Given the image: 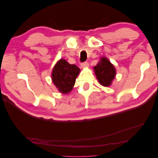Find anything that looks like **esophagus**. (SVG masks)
<instances>
[{
  "label": "esophagus",
  "mask_w": 158,
  "mask_h": 158,
  "mask_svg": "<svg viewBox=\"0 0 158 158\" xmlns=\"http://www.w3.org/2000/svg\"><path fill=\"white\" fill-rule=\"evenodd\" d=\"M81 66L82 68H87V67L89 66V64L87 61L83 62V63H82V64H81Z\"/></svg>",
  "instance_id": "esophagus-1"
}]
</instances>
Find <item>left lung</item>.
I'll return each instance as SVG.
<instances>
[{
  "instance_id": "obj_1",
  "label": "left lung",
  "mask_w": 158,
  "mask_h": 158,
  "mask_svg": "<svg viewBox=\"0 0 158 158\" xmlns=\"http://www.w3.org/2000/svg\"><path fill=\"white\" fill-rule=\"evenodd\" d=\"M94 71L99 84L109 87L116 76V70L111 62L105 57H102L100 61L94 67Z\"/></svg>"
}]
</instances>
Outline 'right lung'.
I'll return each instance as SVG.
<instances>
[{
  "mask_svg": "<svg viewBox=\"0 0 158 158\" xmlns=\"http://www.w3.org/2000/svg\"><path fill=\"white\" fill-rule=\"evenodd\" d=\"M80 69L76 65L70 64L64 59H60L54 65L52 71L53 83L60 93L68 94L72 90Z\"/></svg>",
  "mask_w": 158,
  "mask_h": 158,
  "instance_id": "add662e5",
  "label": "right lung"
}]
</instances>
